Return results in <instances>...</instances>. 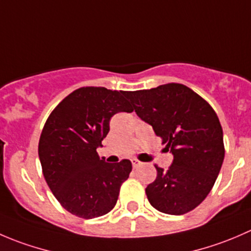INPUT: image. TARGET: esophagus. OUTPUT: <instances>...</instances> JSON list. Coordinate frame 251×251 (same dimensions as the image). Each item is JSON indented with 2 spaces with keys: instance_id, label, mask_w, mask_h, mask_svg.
Here are the masks:
<instances>
[{
  "instance_id": "esophagus-1",
  "label": "esophagus",
  "mask_w": 251,
  "mask_h": 251,
  "mask_svg": "<svg viewBox=\"0 0 251 251\" xmlns=\"http://www.w3.org/2000/svg\"><path fill=\"white\" fill-rule=\"evenodd\" d=\"M131 163H132V166H133V169L138 168V166L141 165V161H138L137 159H132V160H131Z\"/></svg>"
}]
</instances>
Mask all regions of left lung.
Returning <instances> with one entry per match:
<instances>
[{"instance_id": "obj_1", "label": "left lung", "mask_w": 251, "mask_h": 251, "mask_svg": "<svg viewBox=\"0 0 251 251\" xmlns=\"http://www.w3.org/2000/svg\"><path fill=\"white\" fill-rule=\"evenodd\" d=\"M125 96L174 154L168 171L154 165L156 178L146 188L149 203L169 215L192 211L210 193L224 163V133L216 113L182 83L128 91Z\"/></svg>"}]
</instances>
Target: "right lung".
<instances>
[{"label": "right lung", "mask_w": 251, "mask_h": 251, "mask_svg": "<svg viewBox=\"0 0 251 251\" xmlns=\"http://www.w3.org/2000/svg\"><path fill=\"white\" fill-rule=\"evenodd\" d=\"M119 111H133L125 91L80 87L50 114L39 142V158L48 187L67 211L81 219L108 214L132 165L105 163L97 148Z\"/></svg>", "instance_id": "right-lung-1"}]
</instances>
